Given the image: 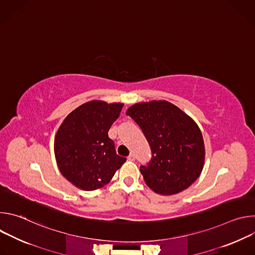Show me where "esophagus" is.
Segmentation results:
<instances>
[{
  "mask_svg": "<svg viewBox=\"0 0 255 255\" xmlns=\"http://www.w3.org/2000/svg\"><path fill=\"white\" fill-rule=\"evenodd\" d=\"M127 158H128L129 161H134V160H135V155H134L133 153H131Z\"/></svg>",
  "mask_w": 255,
  "mask_h": 255,
  "instance_id": "esophagus-1",
  "label": "esophagus"
}]
</instances>
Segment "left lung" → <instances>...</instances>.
Instances as JSON below:
<instances>
[{"instance_id": "obj_1", "label": "left lung", "mask_w": 255, "mask_h": 255, "mask_svg": "<svg viewBox=\"0 0 255 255\" xmlns=\"http://www.w3.org/2000/svg\"><path fill=\"white\" fill-rule=\"evenodd\" d=\"M126 114L139 125L151 148V160L140 166L145 184L159 195L170 196L195 183L205 162L197 123L164 100L134 104Z\"/></svg>"}]
</instances>
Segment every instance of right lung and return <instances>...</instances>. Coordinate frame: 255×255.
I'll return each instance as SVG.
<instances>
[{
	"label": "right lung",
	"mask_w": 255,
	"mask_h": 255,
	"mask_svg": "<svg viewBox=\"0 0 255 255\" xmlns=\"http://www.w3.org/2000/svg\"><path fill=\"white\" fill-rule=\"evenodd\" d=\"M124 104L87 102L69 113L54 138V154L61 174L75 187L95 191L112 179L126 161L115 150L108 131Z\"/></svg>",
	"instance_id": "obj_1"
}]
</instances>
